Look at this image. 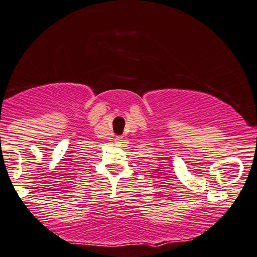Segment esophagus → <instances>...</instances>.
Returning a JSON list of instances; mask_svg holds the SVG:
<instances>
[{
    "instance_id": "34e87169",
    "label": "esophagus",
    "mask_w": 257,
    "mask_h": 257,
    "mask_svg": "<svg viewBox=\"0 0 257 257\" xmlns=\"http://www.w3.org/2000/svg\"><path fill=\"white\" fill-rule=\"evenodd\" d=\"M123 137H122V136H116V137H115V143H116L117 144V146H121V144L122 143H123Z\"/></svg>"
}]
</instances>
